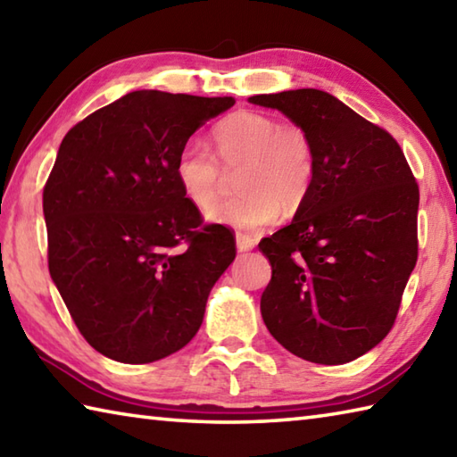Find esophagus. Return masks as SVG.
<instances>
[{"mask_svg":"<svg viewBox=\"0 0 457 457\" xmlns=\"http://www.w3.org/2000/svg\"><path fill=\"white\" fill-rule=\"evenodd\" d=\"M236 244H237L239 252H249V249L255 247L257 241L252 236H247V234H237L236 236Z\"/></svg>","mask_w":457,"mask_h":457,"instance_id":"obj_1","label":"esophagus"}]
</instances>
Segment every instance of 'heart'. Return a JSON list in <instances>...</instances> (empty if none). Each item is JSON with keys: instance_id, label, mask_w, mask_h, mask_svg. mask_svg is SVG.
<instances>
[{"instance_id": "1", "label": "heart", "mask_w": 457, "mask_h": 457, "mask_svg": "<svg viewBox=\"0 0 457 457\" xmlns=\"http://www.w3.org/2000/svg\"><path fill=\"white\" fill-rule=\"evenodd\" d=\"M213 140L228 170L244 168L237 182L244 194L213 210L212 220L253 231L273 223L281 208L293 213L307 200L315 178V148L299 124L241 111L213 129ZM217 157L202 142H187L176 156V180L200 212H210L220 200L226 172Z\"/></svg>"}]
</instances>
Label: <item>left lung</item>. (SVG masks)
<instances>
[{
    "instance_id": "1",
    "label": "left lung",
    "mask_w": 457,
    "mask_h": 457,
    "mask_svg": "<svg viewBox=\"0 0 457 457\" xmlns=\"http://www.w3.org/2000/svg\"><path fill=\"white\" fill-rule=\"evenodd\" d=\"M307 130L315 178L293 221L259 241L270 333L317 364H345L395 327L418 259V182L388 130L319 88L249 96Z\"/></svg>"
}]
</instances>
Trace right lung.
<instances>
[{"label":"right lung","instance_id":"right-lung-1","mask_svg":"<svg viewBox=\"0 0 457 457\" xmlns=\"http://www.w3.org/2000/svg\"><path fill=\"white\" fill-rule=\"evenodd\" d=\"M231 96L134 91L77 122L43 187L47 262L79 333L112 361L145 364L192 341L236 236L204 223L176 156Z\"/></svg>","mask_w":457,"mask_h":457}]
</instances>
